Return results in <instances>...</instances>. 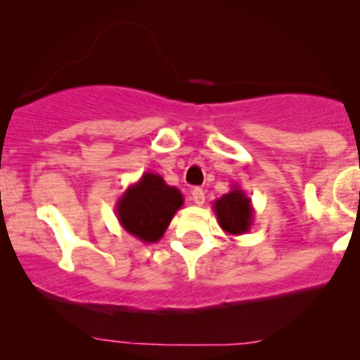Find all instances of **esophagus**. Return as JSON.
<instances>
[{"instance_id":"1","label":"esophagus","mask_w":360,"mask_h":360,"mask_svg":"<svg viewBox=\"0 0 360 360\" xmlns=\"http://www.w3.org/2000/svg\"><path fill=\"white\" fill-rule=\"evenodd\" d=\"M191 200L196 203L198 206H201L205 203V191L201 188H194L191 193Z\"/></svg>"}]
</instances>
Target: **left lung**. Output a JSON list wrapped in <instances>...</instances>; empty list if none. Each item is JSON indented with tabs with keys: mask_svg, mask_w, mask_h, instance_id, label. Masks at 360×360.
Here are the masks:
<instances>
[{
	"mask_svg": "<svg viewBox=\"0 0 360 360\" xmlns=\"http://www.w3.org/2000/svg\"><path fill=\"white\" fill-rule=\"evenodd\" d=\"M213 212L221 230L229 235L247 233L254 225V206L238 184L214 201Z\"/></svg>",
	"mask_w": 360,
	"mask_h": 360,
	"instance_id": "8db88e82",
	"label": "left lung"
}]
</instances>
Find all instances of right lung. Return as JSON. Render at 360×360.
Instances as JSON below:
<instances>
[{
	"label": "right lung",
	"instance_id": "right-lung-1",
	"mask_svg": "<svg viewBox=\"0 0 360 360\" xmlns=\"http://www.w3.org/2000/svg\"><path fill=\"white\" fill-rule=\"evenodd\" d=\"M183 203L179 189L169 186L160 174L146 172L118 198L115 212L128 233L146 243H154L162 238Z\"/></svg>",
	"mask_w": 360,
	"mask_h": 360
}]
</instances>
